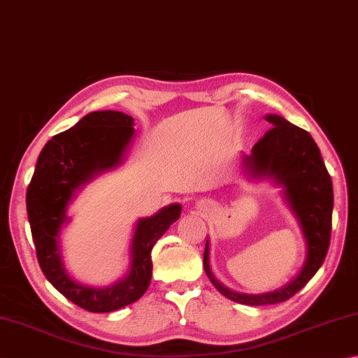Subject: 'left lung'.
I'll use <instances>...</instances> for the list:
<instances>
[{"mask_svg":"<svg viewBox=\"0 0 358 358\" xmlns=\"http://www.w3.org/2000/svg\"><path fill=\"white\" fill-rule=\"evenodd\" d=\"M266 119L273 127L255 144L252 155H243V165L255 176H268L285 187L287 203L302 227L308 255L302 272L286 287L278 291L250 296L228 289L217 281L209 267V243L204 248V271L210 283L224 297L242 305L280 303L302 289L322 266L327 256L331 234L334 187L324 165L317 144L308 131L277 115Z\"/></svg>","mask_w":358,"mask_h":358,"instance_id":"1","label":"left lung"}]
</instances>
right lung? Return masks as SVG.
<instances>
[{
	"mask_svg": "<svg viewBox=\"0 0 358 358\" xmlns=\"http://www.w3.org/2000/svg\"><path fill=\"white\" fill-rule=\"evenodd\" d=\"M134 117L121 111H94L72 129L55 135L37 159L27 190L28 220L43 275L62 296L91 313H110L136 302L152 277L150 252L179 220V204L141 218L131 241V266L124 280L103 289L78 285L66 273L59 252V231L75 190L97 173L119 165L134 136Z\"/></svg>",
	"mask_w": 358,
	"mask_h": 358,
	"instance_id": "1",
	"label": "right lung"
}]
</instances>
